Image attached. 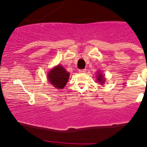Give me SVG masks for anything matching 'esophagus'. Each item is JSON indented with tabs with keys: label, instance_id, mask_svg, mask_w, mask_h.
<instances>
[{
	"label": "esophagus",
	"instance_id": "esophagus-1",
	"mask_svg": "<svg viewBox=\"0 0 147 147\" xmlns=\"http://www.w3.org/2000/svg\"><path fill=\"white\" fill-rule=\"evenodd\" d=\"M86 72V69H83V70H79V72H80V73H85Z\"/></svg>",
	"mask_w": 147,
	"mask_h": 147
}]
</instances>
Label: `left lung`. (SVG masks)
<instances>
[{"label":"left lung","instance_id":"obj_1","mask_svg":"<svg viewBox=\"0 0 147 147\" xmlns=\"http://www.w3.org/2000/svg\"><path fill=\"white\" fill-rule=\"evenodd\" d=\"M97 75H96V77H97V82H98V83L103 85V84L105 83V82H106V78H105V77H104V75H105L102 74V72L100 71H97Z\"/></svg>","mask_w":147,"mask_h":147}]
</instances>
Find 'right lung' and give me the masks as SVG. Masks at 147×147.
<instances>
[{
	"mask_svg": "<svg viewBox=\"0 0 147 147\" xmlns=\"http://www.w3.org/2000/svg\"><path fill=\"white\" fill-rule=\"evenodd\" d=\"M70 73L60 64L53 67L47 74L49 83L55 88L63 89L68 82Z\"/></svg>",
	"mask_w": 147,
	"mask_h": 147,
	"instance_id": "add662e5",
	"label": "right lung"
}]
</instances>
